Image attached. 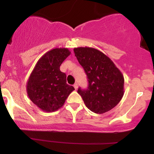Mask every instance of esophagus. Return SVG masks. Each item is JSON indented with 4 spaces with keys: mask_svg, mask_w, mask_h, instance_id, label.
<instances>
[{
    "mask_svg": "<svg viewBox=\"0 0 154 154\" xmlns=\"http://www.w3.org/2000/svg\"><path fill=\"white\" fill-rule=\"evenodd\" d=\"M74 88H75V90H77V88H78V85H77V83H75V84H74Z\"/></svg>",
    "mask_w": 154,
    "mask_h": 154,
    "instance_id": "1",
    "label": "esophagus"
}]
</instances>
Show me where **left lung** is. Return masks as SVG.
<instances>
[{
	"label": "left lung",
	"instance_id": "left-lung-1",
	"mask_svg": "<svg viewBox=\"0 0 154 154\" xmlns=\"http://www.w3.org/2000/svg\"><path fill=\"white\" fill-rule=\"evenodd\" d=\"M76 57L88 76L87 90L79 88L88 109L96 114L110 111L122 98L125 79L110 58L98 49L90 47L74 48Z\"/></svg>",
	"mask_w": 154,
	"mask_h": 154
}]
</instances>
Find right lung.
<instances>
[{
	"label": "right lung",
	"instance_id": "obj_1",
	"mask_svg": "<svg viewBox=\"0 0 154 154\" xmlns=\"http://www.w3.org/2000/svg\"><path fill=\"white\" fill-rule=\"evenodd\" d=\"M71 54L67 48H56L38 60L26 82V93L32 103L45 112L61 108L75 90L66 83V74L60 66Z\"/></svg>",
	"mask_w": 154,
	"mask_h": 154
}]
</instances>
